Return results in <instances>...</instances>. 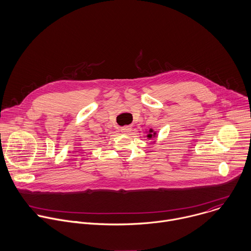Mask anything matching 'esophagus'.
Segmentation results:
<instances>
[{
	"label": "esophagus",
	"instance_id": "34e87169",
	"mask_svg": "<svg viewBox=\"0 0 251 251\" xmlns=\"http://www.w3.org/2000/svg\"><path fill=\"white\" fill-rule=\"evenodd\" d=\"M131 130H132L131 126H124V127L121 128V132H122L123 134H128V133L131 132Z\"/></svg>",
	"mask_w": 251,
	"mask_h": 251
}]
</instances>
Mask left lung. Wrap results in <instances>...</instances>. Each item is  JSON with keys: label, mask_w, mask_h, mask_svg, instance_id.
I'll list each match as a JSON object with an SVG mask.
<instances>
[{"label": "left lung", "mask_w": 251, "mask_h": 251, "mask_svg": "<svg viewBox=\"0 0 251 251\" xmlns=\"http://www.w3.org/2000/svg\"><path fill=\"white\" fill-rule=\"evenodd\" d=\"M146 133H148V135H147V138H148L149 140H151V139L155 138L156 132H154L152 129H150L149 131H146Z\"/></svg>", "instance_id": "obj_1"}]
</instances>
